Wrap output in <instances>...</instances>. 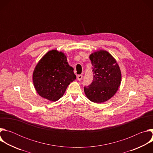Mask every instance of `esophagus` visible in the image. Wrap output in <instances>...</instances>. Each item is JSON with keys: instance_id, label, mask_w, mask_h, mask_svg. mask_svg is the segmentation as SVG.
Wrapping results in <instances>:
<instances>
[{"instance_id": "obj_1", "label": "esophagus", "mask_w": 153, "mask_h": 153, "mask_svg": "<svg viewBox=\"0 0 153 153\" xmlns=\"http://www.w3.org/2000/svg\"><path fill=\"white\" fill-rule=\"evenodd\" d=\"M82 75H78L77 76V80H79V81H80L81 80H82Z\"/></svg>"}]
</instances>
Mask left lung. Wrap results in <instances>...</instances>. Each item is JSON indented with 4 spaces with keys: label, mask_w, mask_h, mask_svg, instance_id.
Listing matches in <instances>:
<instances>
[{
    "label": "left lung",
    "mask_w": 153,
    "mask_h": 153,
    "mask_svg": "<svg viewBox=\"0 0 153 153\" xmlns=\"http://www.w3.org/2000/svg\"><path fill=\"white\" fill-rule=\"evenodd\" d=\"M93 65V81L85 87L90 101L100 103L110 99L117 91L122 80L120 67L114 57L106 50H97L90 55Z\"/></svg>",
    "instance_id": "left-lung-1"
}]
</instances>
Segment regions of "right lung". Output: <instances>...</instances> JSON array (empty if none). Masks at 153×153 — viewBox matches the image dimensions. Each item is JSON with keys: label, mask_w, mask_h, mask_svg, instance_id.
<instances>
[{"label": "right lung", "mask_w": 153, "mask_h": 153, "mask_svg": "<svg viewBox=\"0 0 153 153\" xmlns=\"http://www.w3.org/2000/svg\"><path fill=\"white\" fill-rule=\"evenodd\" d=\"M62 51L50 50L37 63L33 73L34 88L42 97L56 102L60 99L76 76Z\"/></svg>", "instance_id": "1"}]
</instances>
